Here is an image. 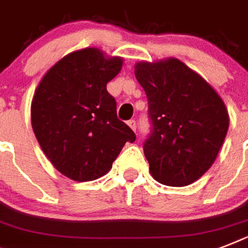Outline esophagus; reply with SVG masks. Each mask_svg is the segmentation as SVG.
Masks as SVG:
<instances>
[{
  "label": "esophagus",
  "mask_w": 248,
  "mask_h": 248,
  "mask_svg": "<svg viewBox=\"0 0 248 248\" xmlns=\"http://www.w3.org/2000/svg\"><path fill=\"white\" fill-rule=\"evenodd\" d=\"M127 124H128V126H130V127H131L132 131L136 132V122H135V120H130L127 122Z\"/></svg>",
  "instance_id": "1"
}]
</instances>
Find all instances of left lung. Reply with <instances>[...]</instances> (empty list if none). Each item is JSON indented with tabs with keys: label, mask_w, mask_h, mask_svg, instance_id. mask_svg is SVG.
Listing matches in <instances>:
<instances>
[{
	"label": "left lung",
	"mask_w": 248,
	"mask_h": 248,
	"mask_svg": "<svg viewBox=\"0 0 248 248\" xmlns=\"http://www.w3.org/2000/svg\"><path fill=\"white\" fill-rule=\"evenodd\" d=\"M148 97L152 134L144 155L161 184L185 186L215 162L229 127L220 95L197 72L175 58L135 64Z\"/></svg>",
	"instance_id": "obj_1"
}]
</instances>
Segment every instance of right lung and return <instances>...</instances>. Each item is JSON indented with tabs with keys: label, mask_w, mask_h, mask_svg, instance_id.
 Instances as JSON below:
<instances>
[{
	"label": "right lung",
	"mask_w": 248,
	"mask_h": 248,
	"mask_svg": "<svg viewBox=\"0 0 248 248\" xmlns=\"http://www.w3.org/2000/svg\"><path fill=\"white\" fill-rule=\"evenodd\" d=\"M124 59L95 47L73 51L42 77L31 105L32 128L50 162L75 181L104 176L127 141L136 136L117 118L107 83Z\"/></svg>",
	"instance_id": "right-lung-1"
}]
</instances>
